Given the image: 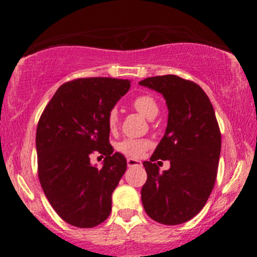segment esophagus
I'll return each instance as SVG.
<instances>
[{
    "label": "esophagus",
    "mask_w": 257,
    "mask_h": 257,
    "mask_svg": "<svg viewBox=\"0 0 257 257\" xmlns=\"http://www.w3.org/2000/svg\"><path fill=\"white\" fill-rule=\"evenodd\" d=\"M126 164H128L129 168H132V167H141V162L140 161H137V159H134V158H128V159H126Z\"/></svg>",
    "instance_id": "esophagus-1"
}]
</instances>
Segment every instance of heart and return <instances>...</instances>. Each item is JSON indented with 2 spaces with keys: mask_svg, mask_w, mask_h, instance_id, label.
Returning a JSON list of instances; mask_svg holds the SVG:
<instances>
[{
  "mask_svg": "<svg viewBox=\"0 0 257 257\" xmlns=\"http://www.w3.org/2000/svg\"><path fill=\"white\" fill-rule=\"evenodd\" d=\"M132 106L139 113H141L149 119L155 118L159 111L157 101L150 94H141V95L137 96V98L133 100ZM118 110L117 108H111L107 114L108 129L110 131H116L117 126H118ZM116 147L120 153L128 156V157L139 158L144 156V153L151 147V141L147 140V139H124V140L119 141Z\"/></svg>",
  "mask_w": 257,
  "mask_h": 257,
  "instance_id": "1",
  "label": "heart"
}]
</instances>
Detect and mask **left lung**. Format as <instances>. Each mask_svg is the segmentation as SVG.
I'll use <instances>...</instances> for the list:
<instances>
[{
  "label": "left lung",
  "instance_id": "8db88e82",
  "mask_svg": "<svg viewBox=\"0 0 257 257\" xmlns=\"http://www.w3.org/2000/svg\"><path fill=\"white\" fill-rule=\"evenodd\" d=\"M139 84L163 94L169 110L166 134L143 163L147 180L141 200L152 220L180 225L202 210L214 188L221 151L219 123L205 91L192 81L166 75ZM158 159L170 160L171 169L159 172Z\"/></svg>",
  "mask_w": 257,
  "mask_h": 257
}]
</instances>
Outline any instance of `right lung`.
<instances>
[{
    "label": "right lung",
    "mask_w": 257,
    "mask_h": 257,
    "mask_svg": "<svg viewBox=\"0 0 257 257\" xmlns=\"http://www.w3.org/2000/svg\"><path fill=\"white\" fill-rule=\"evenodd\" d=\"M129 79L76 78L61 84L41 114L36 131L38 179L65 222L91 228L111 213V196L126 161L113 153L107 114L131 88ZM105 156L101 168L90 155Z\"/></svg>",
    "instance_id": "add662e5"
}]
</instances>
